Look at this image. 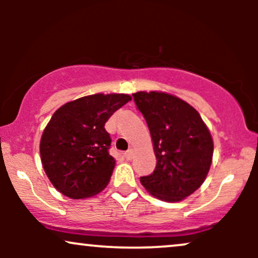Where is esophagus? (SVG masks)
Wrapping results in <instances>:
<instances>
[{"label":"esophagus","instance_id":"34e87169","mask_svg":"<svg viewBox=\"0 0 258 258\" xmlns=\"http://www.w3.org/2000/svg\"><path fill=\"white\" fill-rule=\"evenodd\" d=\"M123 156H125L127 160H131L132 156H133V150L132 149H128L125 154H123Z\"/></svg>","mask_w":258,"mask_h":258}]
</instances>
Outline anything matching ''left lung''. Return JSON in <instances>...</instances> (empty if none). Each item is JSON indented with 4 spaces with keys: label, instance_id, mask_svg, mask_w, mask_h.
<instances>
[{
    "label": "left lung",
    "instance_id": "8db88e82",
    "mask_svg": "<svg viewBox=\"0 0 258 258\" xmlns=\"http://www.w3.org/2000/svg\"><path fill=\"white\" fill-rule=\"evenodd\" d=\"M152 136L156 167L141 183L164 201L183 200L205 180L214 142L203 119L184 100L164 92L133 93Z\"/></svg>",
    "mask_w": 258,
    "mask_h": 258
}]
</instances>
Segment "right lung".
<instances>
[{
  "label": "right lung",
  "mask_w": 258,
  "mask_h": 258,
  "mask_svg": "<svg viewBox=\"0 0 258 258\" xmlns=\"http://www.w3.org/2000/svg\"><path fill=\"white\" fill-rule=\"evenodd\" d=\"M128 94H92L67 103L53 114L41 137L44 172L61 194L84 199L108 185L115 167L104 125Z\"/></svg>",
  "instance_id": "add662e5"
}]
</instances>
